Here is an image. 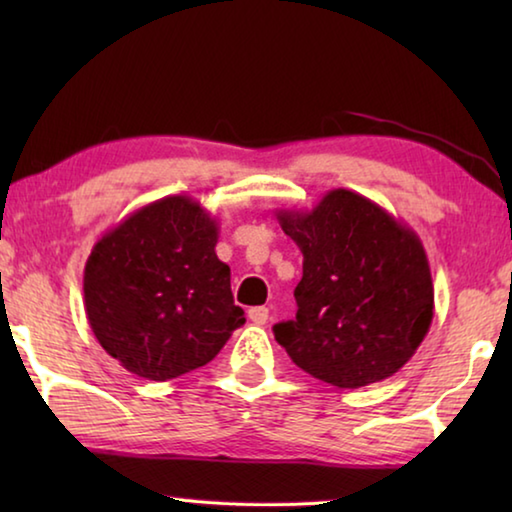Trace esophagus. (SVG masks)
Instances as JSON below:
<instances>
[{
    "label": "esophagus",
    "instance_id": "obj_1",
    "mask_svg": "<svg viewBox=\"0 0 512 512\" xmlns=\"http://www.w3.org/2000/svg\"><path fill=\"white\" fill-rule=\"evenodd\" d=\"M248 318L253 320L255 325H264L268 320V309L266 307H250L248 309Z\"/></svg>",
    "mask_w": 512,
    "mask_h": 512
}]
</instances>
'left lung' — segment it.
Instances as JSON below:
<instances>
[{
	"label": "left lung",
	"mask_w": 512,
	"mask_h": 512,
	"mask_svg": "<svg viewBox=\"0 0 512 512\" xmlns=\"http://www.w3.org/2000/svg\"><path fill=\"white\" fill-rule=\"evenodd\" d=\"M302 253L298 314L273 327L298 368L339 388L393 377L433 318L429 259L409 225L350 189L277 212Z\"/></svg>",
	"instance_id": "left-lung-1"
}]
</instances>
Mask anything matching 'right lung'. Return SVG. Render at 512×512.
Segmentation results:
<instances>
[{"label": "right lung", "instance_id": "right-lung-1", "mask_svg": "<svg viewBox=\"0 0 512 512\" xmlns=\"http://www.w3.org/2000/svg\"><path fill=\"white\" fill-rule=\"evenodd\" d=\"M219 225L189 196H164L108 230L85 262V314L110 357L137 377L167 381L210 363L244 309Z\"/></svg>", "mask_w": 512, "mask_h": 512}]
</instances>
